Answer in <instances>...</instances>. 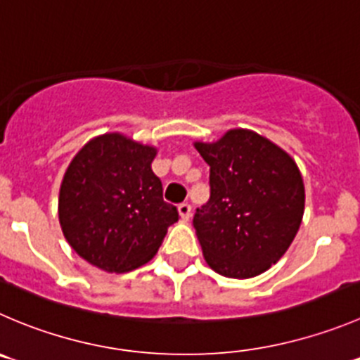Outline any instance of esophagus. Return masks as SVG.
Returning <instances> with one entry per match:
<instances>
[{
	"label": "esophagus",
	"instance_id": "34e87169",
	"mask_svg": "<svg viewBox=\"0 0 360 360\" xmlns=\"http://www.w3.org/2000/svg\"><path fill=\"white\" fill-rule=\"evenodd\" d=\"M178 212H180V215H182L184 221H189L191 215H193V207H191L189 203H180L178 205Z\"/></svg>",
	"mask_w": 360,
	"mask_h": 360
}]
</instances>
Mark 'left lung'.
Segmentation results:
<instances>
[{"label": "left lung", "instance_id": "1", "mask_svg": "<svg viewBox=\"0 0 360 360\" xmlns=\"http://www.w3.org/2000/svg\"><path fill=\"white\" fill-rule=\"evenodd\" d=\"M194 146L210 166V200L193 219L208 266L233 279L265 272L302 222L306 193L295 160L245 129Z\"/></svg>", "mask_w": 360, "mask_h": 360}]
</instances>
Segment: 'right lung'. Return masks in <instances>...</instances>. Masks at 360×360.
<instances>
[{"label": "right lung", "instance_id": "add662e5", "mask_svg": "<svg viewBox=\"0 0 360 360\" xmlns=\"http://www.w3.org/2000/svg\"><path fill=\"white\" fill-rule=\"evenodd\" d=\"M157 150L112 132L88 141L65 171L58 200L63 235L105 272H129L155 256L173 222L152 171Z\"/></svg>", "mask_w": 360, "mask_h": 360}]
</instances>
